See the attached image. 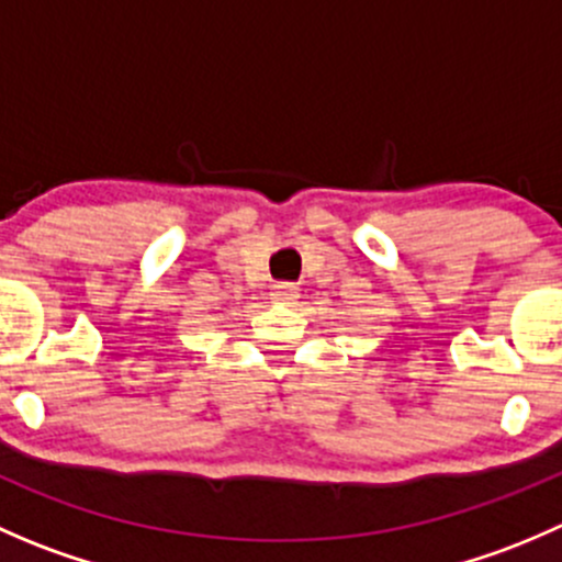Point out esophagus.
<instances>
[{
	"mask_svg": "<svg viewBox=\"0 0 562 562\" xmlns=\"http://www.w3.org/2000/svg\"><path fill=\"white\" fill-rule=\"evenodd\" d=\"M299 299V288L291 282H280V285L271 288V302L274 304H293Z\"/></svg>",
	"mask_w": 562,
	"mask_h": 562,
	"instance_id": "1",
	"label": "esophagus"
}]
</instances>
